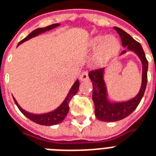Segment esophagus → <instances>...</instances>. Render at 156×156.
I'll return each mask as SVG.
<instances>
[{
    "mask_svg": "<svg viewBox=\"0 0 156 156\" xmlns=\"http://www.w3.org/2000/svg\"><path fill=\"white\" fill-rule=\"evenodd\" d=\"M88 79V73L87 71H83L80 75V80L81 81H87Z\"/></svg>",
    "mask_w": 156,
    "mask_h": 156,
    "instance_id": "obj_1",
    "label": "esophagus"
}]
</instances>
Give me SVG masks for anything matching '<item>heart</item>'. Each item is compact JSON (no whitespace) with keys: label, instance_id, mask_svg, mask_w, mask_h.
Returning a JSON list of instances; mask_svg holds the SVG:
<instances>
[{"label":"heart","instance_id":"b5f03b06","mask_svg":"<svg viewBox=\"0 0 156 156\" xmlns=\"http://www.w3.org/2000/svg\"><path fill=\"white\" fill-rule=\"evenodd\" d=\"M90 49L95 50L93 61L98 65H103L119 52V40L114 35H98L90 40Z\"/></svg>","mask_w":156,"mask_h":156}]
</instances>
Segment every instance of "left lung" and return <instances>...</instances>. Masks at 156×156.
I'll list each match as a JSON object with an SVG mask.
<instances>
[{
  "mask_svg": "<svg viewBox=\"0 0 156 156\" xmlns=\"http://www.w3.org/2000/svg\"><path fill=\"white\" fill-rule=\"evenodd\" d=\"M114 29L121 37L123 48H126L119 56L125 55L126 52L134 53L139 58L141 63L142 74L140 87L136 95L126 101H116L111 98L108 94L104 78L107 68L91 71L88 73V77L93 84V101L95 107V116L99 121L107 122H117L129 116L136 108L142 99L147 84L148 61L142 46L123 30L118 27H114Z\"/></svg>",
  "mask_w": 156,
  "mask_h": 156,
  "instance_id": "obj_1",
  "label": "left lung"
}]
</instances>
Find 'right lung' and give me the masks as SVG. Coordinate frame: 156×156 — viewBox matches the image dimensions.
I'll return each instance as SVG.
<instances>
[{
  "label": "right lung",
  "instance_id": "right-lung-1",
  "mask_svg": "<svg viewBox=\"0 0 156 156\" xmlns=\"http://www.w3.org/2000/svg\"><path fill=\"white\" fill-rule=\"evenodd\" d=\"M60 24H53L51 25H49L47 27L44 28H38L36 30H34V31H32L30 34H28V36L25 37V39L21 40L20 42L18 44L19 46L20 44H21L22 43L27 41V40H30L34 37H36L38 35H40L41 34L45 33L46 31H49L53 30V29L56 28L58 26H59ZM78 87H79V80L76 79V81L73 83V86L71 87L70 90L69 91V93L67 94L66 98H64L62 103H61L57 108H55L54 110L50 111L49 112H45V113H41V114H35L30 112L25 111V109H23L22 107H20L19 103L17 102L16 99L15 98L13 97L14 101L16 102V104L20 109V111L25 115L27 118L32 121V122H35L37 124H40L42 126H55L57 124H59L60 122H62L64 120V118L66 117L68 113H69V101L71 100L73 97L78 93Z\"/></svg>",
  "mask_w": 156,
  "mask_h": 156
}]
</instances>
